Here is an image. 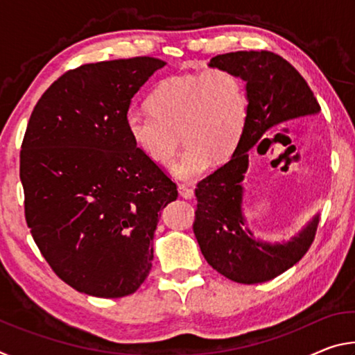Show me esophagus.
<instances>
[{
  "instance_id": "esophagus-1",
  "label": "esophagus",
  "mask_w": 355,
  "mask_h": 355,
  "mask_svg": "<svg viewBox=\"0 0 355 355\" xmlns=\"http://www.w3.org/2000/svg\"><path fill=\"white\" fill-rule=\"evenodd\" d=\"M178 194H180V197H183V199L191 200L192 197H194V191H192L191 188H188V186H186V184H180L178 186Z\"/></svg>"
}]
</instances>
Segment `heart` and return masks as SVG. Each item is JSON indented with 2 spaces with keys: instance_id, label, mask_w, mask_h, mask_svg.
<instances>
[{
  "instance_id": "1",
  "label": "heart",
  "mask_w": 355,
  "mask_h": 355,
  "mask_svg": "<svg viewBox=\"0 0 355 355\" xmlns=\"http://www.w3.org/2000/svg\"><path fill=\"white\" fill-rule=\"evenodd\" d=\"M147 106L125 114L130 141L153 164L171 167L180 133L186 148L175 172L183 180L199 178L211 159L219 163L232 156L249 114L244 81L228 69L166 78L150 92Z\"/></svg>"
}]
</instances>
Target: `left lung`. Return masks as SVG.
Returning <instances> with one entry per match:
<instances>
[{
	"label": "left lung",
	"mask_w": 355,
	"mask_h": 355,
	"mask_svg": "<svg viewBox=\"0 0 355 355\" xmlns=\"http://www.w3.org/2000/svg\"><path fill=\"white\" fill-rule=\"evenodd\" d=\"M209 65L228 69L243 78L249 114L232 158L197 183L192 230L205 260L219 274L238 284H261L284 274L307 254L316 235L318 216L288 243L269 244L255 239L241 209L248 152L268 130L318 114L321 106L302 75L272 51L225 53L214 56Z\"/></svg>",
	"instance_id": "8db88e82"
}]
</instances>
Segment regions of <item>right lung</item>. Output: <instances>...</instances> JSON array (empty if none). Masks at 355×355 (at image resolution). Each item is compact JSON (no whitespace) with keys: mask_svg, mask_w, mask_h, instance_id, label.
<instances>
[{"mask_svg":"<svg viewBox=\"0 0 355 355\" xmlns=\"http://www.w3.org/2000/svg\"><path fill=\"white\" fill-rule=\"evenodd\" d=\"M164 62L84 64L46 89L20 152L25 218L59 279L97 297L133 294L153 260L158 213L177 184L125 128L131 98Z\"/></svg>","mask_w":355,"mask_h":355,"instance_id":"1","label":"right lung"}]
</instances>
